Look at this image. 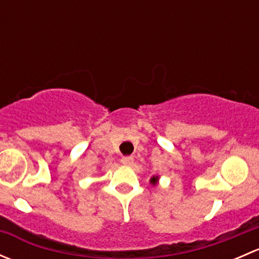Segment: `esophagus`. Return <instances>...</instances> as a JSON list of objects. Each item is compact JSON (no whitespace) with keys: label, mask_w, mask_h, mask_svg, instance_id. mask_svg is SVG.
Wrapping results in <instances>:
<instances>
[{"label":"esophagus","mask_w":259,"mask_h":259,"mask_svg":"<svg viewBox=\"0 0 259 259\" xmlns=\"http://www.w3.org/2000/svg\"><path fill=\"white\" fill-rule=\"evenodd\" d=\"M121 163L124 164V165H133V163H134V158H133V156H122Z\"/></svg>","instance_id":"34e87169"}]
</instances>
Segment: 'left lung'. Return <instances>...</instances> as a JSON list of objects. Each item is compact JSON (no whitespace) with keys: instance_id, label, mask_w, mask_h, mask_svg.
Wrapping results in <instances>:
<instances>
[{"instance_id":"obj_1","label":"left lung","mask_w":259,"mask_h":259,"mask_svg":"<svg viewBox=\"0 0 259 259\" xmlns=\"http://www.w3.org/2000/svg\"><path fill=\"white\" fill-rule=\"evenodd\" d=\"M156 180H158V177H153V178L150 179V183H151V184H155Z\"/></svg>"}]
</instances>
